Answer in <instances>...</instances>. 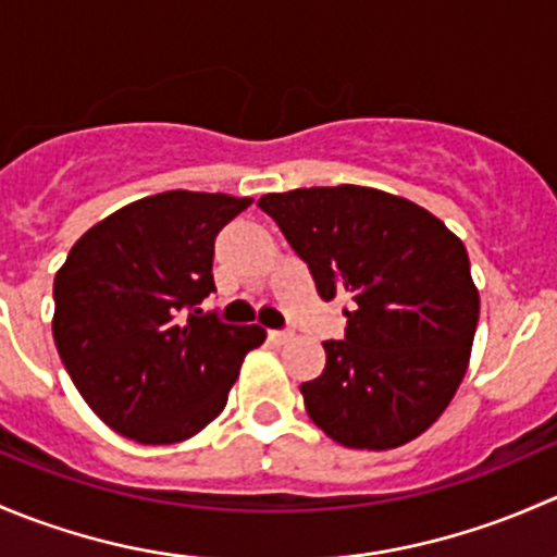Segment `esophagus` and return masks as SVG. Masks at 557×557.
<instances>
[{"label":"esophagus","instance_id":"34e87169","mask_svg":"<svg viewBox=\"0 0 557 557\" xmlns=\"http://www.w3.org/2000/svg\"><path fill=\"white\" fill-rule=\"evenodd\" d=\"M269 339L277 342V345H283V342L294 339V331H290V329H283V331H269Z\"/></svg>","mask_w":557,"mask_h":557}]
</instances>
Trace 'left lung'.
<instances>
[{"label":"left lung","instance_id":"obj_1","mask_svg":"<svg viewBox=\"0 0 557 557\" xmlns=\"http://www.w3.org/2000/svg\"><path fill=\"white\" fill-rule=\"evenodd\" d=\"M258 207L320 299H347L345 339L323 342V374L301 383L312 423L356 450L423 434L463 380L480 320L463 243L423 207L363 185L267 194Z\"/></svg>","mask_w":557,"mask_h":557}]
</instances>
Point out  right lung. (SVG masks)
Returning a JSON list of instances; mask_svg holds the SVG:
<instances>
[{
	"label": "right lung",
	"instance_id": "right-lung-1",
	"mask_svg": "<svg viewBox=\"0 0 557 557\" xmlns=\"http://www.w3.org/2000/svg\"><path fill=\"white\" fill-rule=\"evenodd\" d=\"M252 205L166 190L88 228L53 283V339L72 383L117 434L143 445L194 436L226 407L261 325L201 312L215 237Z\"/></svg>",
	"mask_w": 557,
	"mask_h": 557
}]
</instances>
